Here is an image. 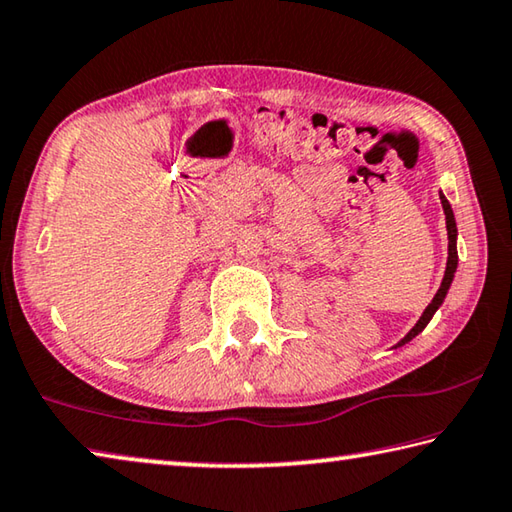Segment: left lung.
Here are the masks:
<instances>
[{
	"label": "left lung",
	"instance_id": "8db88e82",
	"mask_svg": "<svg viewBox=\"0 0 512 512\" xmlns=\"http://www.w3.org/2000/svg\"><path fill=\"white\" fill-rule=\"evenodd\" d=\"M440 203H443V210H445L447 239H449V246H447V268H445V277H443V282H440V289H438L436 296H433V300L429 302L427 309L422 311V316H420L418 323H415V327L411 329V332L406 334L404 339H402L400 343H397V345L409 343L411 339H415V336H418V334L422 332L424 327L429 325V320L433 318V314H436L438 307L443 305V300H445V296H447V291H449V287H452V280H454V273H456V266H458V253H456V235H458V230H456V219H454L452 205H449V201H447V198H445L443 194H440Z\"/></svg>",
	"mask_w": 512,
	"mask_h": 512
}]
</instances>
